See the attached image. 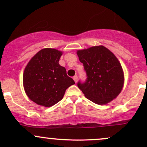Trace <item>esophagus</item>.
Wrapping results in <instances>:
<instances>
[{"label": "esophagus", "instance_id": "1", "mask_svg": "<svg viewBox=\"0 0 147 147\" xmlns=\"http://www.w3.org/2000/svg\"><path fill=\"white\" fill-rule=\"evenodd\" d=\"M73 79H74V81H75V83H77V79H78V77H77V75L74 76V77H73Z\"/></svg>", "mask_w": 147, "mask_h": 147}]
</instances>
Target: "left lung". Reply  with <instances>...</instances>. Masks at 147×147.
Here are the masks:
<instances>
[{
	"label": "left lung",
	"instance_id": "8db88e82",
	"mask_svg": "<svg viewBox=\"0 0 147 147\" xmlns=\"http://www.w3.org/2000/svg\"><path fill=\"white\" fill-rule=\"evenodd\" d=\"M87 78L77 86L85 97L97 104H106L120 93L124 85V72L120 63L109 49L102 45L78 50Z\"/></svg>",
	"mask_w": 147,
	"mask_h": 147
}]
</instances>
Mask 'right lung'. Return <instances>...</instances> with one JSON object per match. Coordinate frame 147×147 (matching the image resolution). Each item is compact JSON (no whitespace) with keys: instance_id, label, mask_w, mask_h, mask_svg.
I'll return each mask as SVG.
<instances>
[{"instance_id":"1","label":"right lung","mask_w":147,"mask_h":147,"mask_svg":"<svg viewBox=\"0 0 147 147\" xmlns=\"http://www.w3.org/2000/svg\"><path fill=\"white\" fill-rule=\"evenodd\" d=\"M62 52L44 48L38 52L25 67L23 82L29 98L38 105L50 107L63 98L75 82L59 63Z\"/></svg>"}]
</instances>
